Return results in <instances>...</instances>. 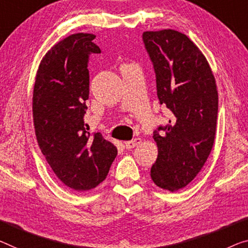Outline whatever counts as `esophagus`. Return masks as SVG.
<instances>
[{
    "mask_svg": "<svg viewBox=\"0 0 248 248\" xmlns=\"http://www.w3.org/2000/svg\"><path fill=\"white\" fill-rule=\"evenodd\" d=\"M142 143V140L140 139H134L132 140H128V142H125V147L127 148V150H131V148H134L137 145H140V144Z\"/></svg>",
    "mask_w": 248,
    "mask_h": 248,
    "instance_id": "1",
    "label": "esophagus"
}]
</instances>
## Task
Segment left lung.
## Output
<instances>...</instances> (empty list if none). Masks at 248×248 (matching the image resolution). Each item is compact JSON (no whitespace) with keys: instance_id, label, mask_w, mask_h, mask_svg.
<instances>
[{"instance_id":"8db88e82","label":"left lung","mask_w":248,"mask_h":248,"mask_svg":"<svg viewBox=\"0 0 248 248\" xmlns=\"http://www.w3.org/2000/svg\"><path fill=\"white\" fill-rule=\"evenodd\" d=\"M153 63L159 104L170 113L154 131L158 155L151 177L158 187L175 192L192 182L215 140L218 94L215 78L200 48L174 30L143 33Z\"/></svg>"}]
</instances>
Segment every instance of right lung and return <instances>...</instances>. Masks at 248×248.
<instances>
[{
	"mask_svg": "<svg viewBox=\"0 0 248 248\" xmlns=\"http://www.w3.org/2000/svg\"><path fill=\"white\" fill-rule=\"evenodd\" d=\"M95 35L72 34L45 54L33 91V121L42 153L59 180L75 192L108 176L117 148L91 134L84 123L90 94V55L101 53Z\"/></svg>",
	"mask_w": 248,
	"mask_h": 248,
	"instance_id": "obj_1",
	"label": "right lung"
}]
</instances>
